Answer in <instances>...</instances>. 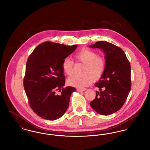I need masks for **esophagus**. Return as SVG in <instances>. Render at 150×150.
<instances>
[{"instance_id":"obj_1","label":"esophagus","mask_w":150,"mask_h":150,"mask_svg":"<svg viewBox=\"0 0 150 150\" xmlns=\"http://www.w3.org/2000/svg\"><path fill=\"white\" fill-rule=\"evenodd\" d=\"M86 89H80V88H78V89H77V91H78V92H83V91H86Z\"/></svg>"}]
</instances>
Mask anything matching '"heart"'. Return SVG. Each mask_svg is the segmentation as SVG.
I'll return each mask as SVG.
<instances>
[{
	"label": "heart",
	"instance_id": "1",
	"mask_svg": "<svg viewBox=\"0 0 150 150\" xmlns=\"http://www.w3.org/2000/svg\"><path fill=\"white\" fill-rule=\"evenodd\" d=\"M77 61L84 64L82 76H74L67 80L69 86L84 89L89 86L93 80L101 78L105 71L106 61L105 57L100 56L98 53L88 49H83L75 54ZM74 61L69 57L65 58L62 62L63 71L68 76L73 74Z\"/></svg>",
	"mask_w": 150,
	"mask_h": 150
}]
</instances>
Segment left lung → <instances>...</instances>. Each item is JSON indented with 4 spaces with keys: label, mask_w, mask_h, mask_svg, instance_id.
Segmentation results:
<instances>
[{
    "label": "left lung",
    "mask_w": 150,
    "mask_h": 150,
    "mask_svg": "<svg viewBox=\"0 0 150 150\" xmlns=\"http://www.w3.org/2000/svg\"><path fill=\"white\" fill-rule=\"evenodd\" d=\"M90 47L103 50L106 61L105 71L95 85L100 92L96 91V97L90 105L99 114H112L122 107L128 96L132 85L130 64L123 50L112 43L97 42Z\"/></svg>",
    "instance_id": "1"
}]
</instances>
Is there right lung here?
Wrapping results in <instances>:
<instances>
[{"mask_svg": "<svg viewBox=\"0 0 150 150\" xmlns=\"http://www.w3.org/2000/svg\"><path fill=\"white\" fill-rule=\"evenodd\" d=\"M77 46L45 42L37 46L28 57L23 86L30 106L42 118L56 120L69 107L70 96L76 89L64 87L62 62ZM57 91L60 94L58 95Z\"/></svg>", "mask_w": 150, "mask_h": 150, "instance_id": "add662e5", "label": "right lung"}]
</instances>
